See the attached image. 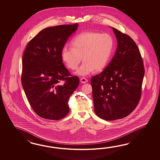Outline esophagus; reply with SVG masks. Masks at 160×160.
I'll list each match as a JSON object with an SVG mask.
<instances>
[{"label":"esophagus","mask_w":160,"mask_h":160,"mask_svg":"<svg viewBox=\"0 0 160 160\" xmlns=\"http://www.w3.org/2000/svg\"><path fill=\"white\" fill-rule=\"evenodd\" d=\"M88 81V80L86 78H85V77H82V78H81V82L82 83H86Z\"/></svg>","instance_id":"esophagus-1"}]
</instances>
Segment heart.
<instances>
[{"label":"heart","instance_id":"b5f03b06","mask_svg":"<svg viewBox=\"0 0 160 160\" xmlns=\"http://www.w3.org/2000/svg\"><path fill=\"white\" fill-rule=\"evenodd\" d=\"M113 44V39L109 34L82 32L72 41V48H63L62 59L68 68L75 70L78 68L82 57L84 62L77 73L88 75L94 69L100 71L105 68L112 54Z\"/></svg>","mask_w":160,"mask_h":160}]
</instances>
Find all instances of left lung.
<instances>
[{"mask_svg": "<svg viewBox=\"0 0 160 160\" xmlns=\"http://www.w3.org/2000/svg\"><path fill=\"white\" fill-rule=\"evenodd\" d=\"M117 48L103 72L91 78L94 112L106 121L121 119L136 109L141 96L145 69L133 39L115 28Z\"/></svg>", "mask_w": 160, "mask_h": 160, "instance_id": "left-lung-1", "label": "left lung"}]
</instances>
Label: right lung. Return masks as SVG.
Here are the masks:
<instances>
[{
    "label": "right lung",
    "instance_id": "right-lung-1",
    "mask_svg": "<svg viewBox=\"0 0 160 160\" xmlns=\"http://www.w3.org/2000/svg\"><path fill=\"white\" fill-rule=\"evenodd\" d=\"M78 24L46 28L27 44L22 57L21 81L28 101L38 116L59 120L69 112L68 101L79 83L65 68L62 51Z\"/></svg>",
    "mask_w": 160,
    "mask_h": 160
}]
</instances>
